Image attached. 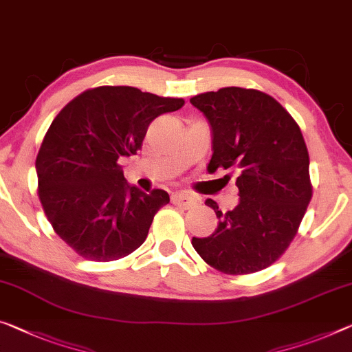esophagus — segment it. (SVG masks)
<instances>
[{
	"label": "esophagus",
	"instance_id": "34e87169",
	"mask_svg": "<svg viewBox=\"0 0 352 352\" xmlns=\"http://www.w3.org/2000/svg\"><path fill=\"white\" fill-rule=\"evenodd\" d=\"M171 201H173V204H176V206L188 209V208H192V206H195V204H197V198H195L193 195H190V193L181 192V193L173 195Z\"/></svg>",
	"mask_w": 352,
	"mask_h": 352
}]
</instances>
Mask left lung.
I'll use <instances>...</instances> for the list:
<instances>
[{
    "label": "left lung",
    "mask_w": 352,
    "mask_h": 352,
    "mask_svg": "<svg viewBox=\"0 0 352 352\" xmlns=\"http://www.w3.org/2000/svg\"><path fill=\"white\" fill-rule=\"evenodd\" d=\"M192 105L212 127L208 170H236L241 201L232 210H215L217 230L193 237L192 245L209 266L228 275L263 270L293 242L310 203V159L299 124L263 91L221 88L198 94Z\"/></svg>",
    "instance_id": "8db88e82"
}]
</instances>
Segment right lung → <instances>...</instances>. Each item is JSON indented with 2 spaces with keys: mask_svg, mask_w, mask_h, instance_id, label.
Segmentation results:
<instances>
[{
  "mask_svg": "<svg viewBox=\"0 0 352 352\" xmlns=\"http://www.w3.org/2000/svg\"><path fill=\"white\" fill-rule=\"evenodd\" d=\"M182 105L184 99L132 86H99L53 120L36 159L37 195L53 230L80 256L115 261L146 241L170 197L129 187L120 159L142 149L155 118Z\"/></svg>",
  "mask_w": 352,
  "mask_h": 352,
  "instance_id": "right-lung-1",
  "label": "right lung"
}]
</instances>
